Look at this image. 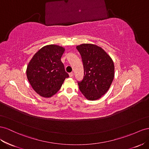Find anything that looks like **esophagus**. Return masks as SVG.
<instances>
[{
  "label": "esophagus",
  "mask_w": 149,
  "mask_h": 149,
  "mask_svg": "<svg viewBox=\"0 0 149 149\" xmlns=\"http://www.w3.org/2000/svg\"><path fill=\"white\" fill-rule=\"evenodd\" d=\"M69 76H70V77H73V76H74V73H73V72H70V73L69 74Z\"/></svg>",
  "instance_id": "1"
}]
</instances>
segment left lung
<instances>
[{"label":"left lung","instance_id":"8db88e82","mask_svg":"<svg viewBox=\"0 0 149 149\" xmlns=\"http://www.w3.org/2000/svg\"><path fill=\"white\" fill-rule=\"evenodd\" d=\"M84 65V75L78 82L79 89L89 100L100 99L107 92L114 77L112 59L100 47L91 44L77 46Z\"/></svg>","mask_w":149,"mask_h":149}]
</instances>
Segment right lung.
Instances as JSON below:
<instances>
[{
  "label": "right lung",
  "mask_w": 149,
  "mask_h": 149,
  "mask_svg": "<svg viewBox=\"0 0 149 149\" xmlns=\"http://www.w3.org/2000/svg\"><path fill=\"white\" fill-rule=\"evenodd\" d=\"M64 51L65 49L59 45H45L29 62L26 70L27 79L40 96L45 98L53 96L69 77L61 61Z\"/></svg>",
  "instance_id": "obj_1"
}]
</instances>
